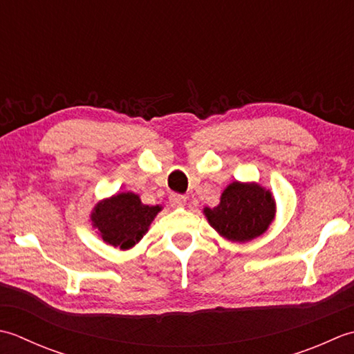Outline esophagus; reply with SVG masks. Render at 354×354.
Here are the masks:
<instances>
[{"instance_id":"34e87169","label":"esophagus","mask_w":354,"mask_h":354,"mask_svg":"<svg viewBox=\"0 0 354 354\" xmlns=\"http://www.w3.org/2000/svg\"><path fill=\"white\" fill-rule=\"evenodd\" d=\"M169 203L172 207H182L186 205V197L182 196V194H171Z\"/></svg>"}]
</instances>
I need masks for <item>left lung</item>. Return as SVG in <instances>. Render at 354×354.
Returning a JSON list of instances; mask_svg holds the SVG:
<instances>
[{"instance_id": "obj_1", "label": "left lung", "mask_w": 354, "mask_h": 354, "mask_svg": "<svg viewBox=\"0 0 354 354\" xmlns=\"http://www.w3.org/2000/svg\"><path fill=\"white\" fill-rule=\"evenodd\" d=\"M277 205L272 192L258 183L232 182L215 207L203 214L217 232L229 241L246 243L263 235L275 218Z\"/></svg>"}]
</instances>
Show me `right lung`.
<instances>
[{
  "label": "right lung",
  "instance_id": "obj_1",
  "mask_svg": "<svg viewBox=\"0 0 354 354\" xmlns=\"http://www.w3.org/2000/svg\"><path fill=\"white\" fill-rule=\"evenodd\" d=\"M160 211L158 205H143L134 192H120L99 201L90 218L106 244L127 250L142 240Z\"/></svg>",
  "mask_w": 354,
  "mask_h": 354
}]
</instances>
